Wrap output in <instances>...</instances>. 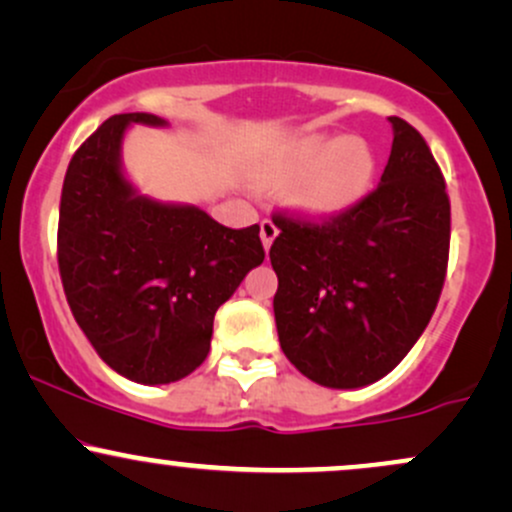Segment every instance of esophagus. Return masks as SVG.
<instances>
[{
  "label": "esophagus",
  "mask_w": 512,
  "mask_h": 512,
  "mask_svg": "<svg viewBox=\"0 0 512 512\" xmlns=\"http://www.w3.org/2000/svg\"><path fill=\"white\" fill-rule=\"evenodd\" d=\"M260 236H262V243H264V248H272V243H274V238L279 236V226H276V223L272 221V219H264L262 223H260Z\"/></svg>",
  "instance_id": "esophagus-1"
}]
</instances>
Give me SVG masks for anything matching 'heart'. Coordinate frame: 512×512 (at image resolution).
<instances>
[{
	"mask_svg": "<svg viewBox=\"0 0 512 512\" xmlns=\"http://www.w3.org/2000/svg\"><path fill=\"white\" fill-rule=\"evenodd\" d=\"M267 185L293 182L291 202L313 219H332L356 207L375 178V156L363 139L305 134L260 168Z\"/></svg>",
	"mask_w": 512,
	"mask_h": 512,
	"instance_id": "heart-1",
	"label": "heart"
}]
</instances>
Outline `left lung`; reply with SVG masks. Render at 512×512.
<instances>
[{
  "label": "left lung",
  "mask_w": 512,
  "mask_h": 512,
  "mask_svg": "<svg viewBox=\"0 0 512 512\" xmlns=\"http://www.w3.org/2000/svg\"><path fill=\"white\" fill-rule=\"evenodd\" d=\"M383 178L332 219L274 211L269 260L281 351L317 385L363 387L409 354L436 310L450 255V199L426 139L390 117Z\"/></svg>",
  "instance_id": "obj_1"
}]
</instances>
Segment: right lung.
I'll return each instance as SVG.
<instances>
[{"mask_svg":"<svg viewBox=\"0 0 512 512\" xmlns=\"http://www.w3.org/2000/svg\"><path fill=\"white\" fill-rule=\"evenodd\" d=\"M129 122L105 120L64 175L57 264L74 320L98 356L134 383L185 378L209 354L214 315L262 264L260 226L226 228L197 207L134 195L120 170Z\"/></svg>","mask_w":512,"mask_h":512,"instance_id":"obj_1","label":"right lung"}]
</instances>
